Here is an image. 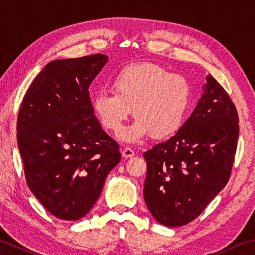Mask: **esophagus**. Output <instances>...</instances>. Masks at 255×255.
Wrapping results in <instances>:
<instances>
[{
	"label": "esophagus",
	"instance_id": "1",
	"mask_svg": "<svg viewBox=\"0 0 255 255\" xmlns=\"http://www.w3.org/2000/svg\"><path fill=\"white\" fill-rule=\"evenodd\" d=\"M122 154H123L124 158H131V157L135 156V151H133L131 148L126 147V148H125V149H123Z\"/></svg>",
	"mask_w": 255,
	"mask_h": 255
}]
</instances>
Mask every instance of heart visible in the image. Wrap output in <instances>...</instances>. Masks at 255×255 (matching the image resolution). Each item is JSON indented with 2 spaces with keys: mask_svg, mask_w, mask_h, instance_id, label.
<instances>
[{
  "mask_svg": "<svg viewBox=\"0 0 255 255\" xmlns=\"http://www.w3.org/2000/svg\"><path fill=\"white\" fill-rule=\"evenodd\" d=\"M114 94L100 91L92 98V110L101 126L118 132L133 110L137 118L120 133L125 142H140L146 137L166 138L184 123L191 85L184 76L170 73L151 62L132 63L110 81Z\"/></svg>",
  "mask_w": 255,
  "mask_h": 255,
  "instance_id": "obj_1",
  "label": "heart"
}]
</instances>
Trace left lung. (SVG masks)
Wrapping results in <instances>:
<instances>
[{"instance_id": "1", "label": "left lung", "mask_w": 255, "mask_h": 255, "mask_svg": "<svg viewBox=\"0 0 255 255\" xmlns=\"http://www.w3.org/2000/svg\"><path fill=\"white\" fill-rule=\"evenodd\" d=\"M232 100L211 75L195 109L175 135L146 152L143 200L158 223H189L225 187L239 138Z\"/></svg>"}]
</instances>
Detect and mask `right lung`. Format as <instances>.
Here are the masks:
<instances>
[{
	"instance_id": "1",
	"label": "right lung",
	"mask_w": 255,
	"mask_h": 255,
	"mask_svg": "<svg viewBox=\"0 0 255 255\" xmlns=\"http://www.w3.org/2000/svg\"><path fill=\"white\" fill-rule=\"evenodd\" d=\"M105 54L49 62L31 83L17 117L16 137L26 183L55 217L87 215L122 154L96 118L92 80Z\"/></svg>"
}]
</instances>
